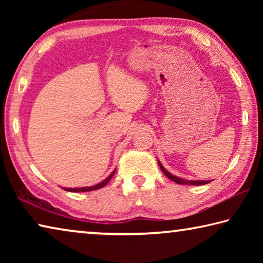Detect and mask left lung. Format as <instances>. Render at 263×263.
<instances>
[{"label": "left lung", "instance_id": "obj_1", "mask_svg": "<svg viewBox=\"0 0 263 263\" xmlns=\"http://www.w3.org/2000/svg\"><path fill=\"white\" fill-rule=\"evenodd\" d=\"M159 162V166H160V168H161V171L163 172V174L166 175L168 179H171L172 181H174V182H176L177 184H190V185H203V184H208V183H210V181H194V180H184V179H182V177H177V176H175V175H173V174H171V173H169L167 169H164V167L162 166L161 164V162L160 161H158Z\"/></svg>", "mask_w": 263, "mask_h": 263}]
</instances>
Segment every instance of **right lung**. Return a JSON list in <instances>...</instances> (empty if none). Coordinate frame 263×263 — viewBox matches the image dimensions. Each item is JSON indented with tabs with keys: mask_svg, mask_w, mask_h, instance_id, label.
<instances>
[{
	"mask_svg": "<svg viewBox=\"0 0 263 263\" xmlns=\"http://www.w3.org/2000/svg\"><path fill=\"white\" fill-rule=\"evenodd\" d=\"M115 172H116V169L112 173H111V174L108 177H106L105 180L100 182L99 184H95V185H91V186H81V188H64V189L67 190V191H70V193H84V191H91V190H97L100 188H103L104 185L109 183V181L111 180V177L114 176Z\"/></svg>",
	"mask_w": 263,
	"mask_h": 263,
	"instance_id": "right-lung-1",
	"label": "right lung"
}]
</instances>
